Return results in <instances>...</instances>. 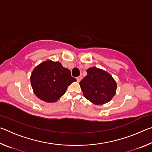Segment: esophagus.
I'll return each instance as SVG.
<instances>
[{"label": "esophagus", "mask_w": 152, "mask_h": 152, "mask_svg": "<svg viewBox=\"0 0 152 152\" xmlns=\"http://www.w3.org/2000/svg\"><path fill=\"white\" fill-rule=\"evenodd\" d=\"M81 79H82V76H79L78 77H77V78H76L77 81H78V82L81 80Z\"/></svg>", "instance_id": "34e87169"}]
</instances>
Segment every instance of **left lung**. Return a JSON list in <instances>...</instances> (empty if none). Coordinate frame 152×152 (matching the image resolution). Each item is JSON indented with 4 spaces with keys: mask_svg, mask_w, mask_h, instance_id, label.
Instances as JSON below:
<instances>
[{
    "mask_svg": "<svg viewBox=\"0 0 152 152\" xmlns=\"http://www.w3.org/2000/svg\"><path fill=\"white\" fill-rule=\"evenodd\" d=\"M86 76L80 82L84 96L96 105L107 103L116 94L117 83L109 73L91 67L86 70Z\"/></svg>",
    "mask_w": 152,
    "mask_h": 152,
    "instance_id": "obj_1",
    "label": "left lung"
}]
</instances>
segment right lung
Returning <instances> with one entry per match:
<instances>
[{
    "mask_svg": "<svg viewBox=\"0 0 152 152\" xmlns=\"http://www.w3.org/2000/svg\"><path fill=\"white\" fill-rule=\"evenodd\" d=\"M30 80L36 96L46 102H54L76 79L60 62L48 60L33 69Z\"/></svg>",
    "mask_w": 152,
    "mask_h": 152,
    "instance_id": "right-lung-1",
    "label": "right lung"
}]
</instances>
